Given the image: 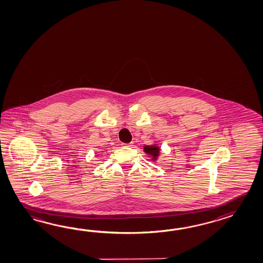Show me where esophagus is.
<instances>
[{
  "instance_id": "34e87169",
  "label": "esophagus",
  "mask_w": 263,
  "mask_h": 263,
  "mask_svg": "<svg viewBox=\"0 0 263 263\" xmlns=\"http://www.w3.org/2000/svg\"><path fill=\"white\" fill-rule=\"evenodd\" d=\"M122 145H124V146H133V145H134V143H129V144H122Z\"/></svg>"
}]
</instances>
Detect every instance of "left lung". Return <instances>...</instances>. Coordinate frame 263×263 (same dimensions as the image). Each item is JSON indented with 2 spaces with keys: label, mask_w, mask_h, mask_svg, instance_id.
<instances>
[{
  "label": "left lung",
  "mask_w": 263,
  "mask_h": 263,
  "mask_svg": "<svg viewBox=\"0 0 263 263\" xmlns=\"http://www.w3.org/2000/svg\"><path fill=\"white\" fill-rule=\"evenodd\" d=\"M144 151L145 153H148L151 156H153V160L156 159L157 156L159 155V147L156 145H145L144 147Z\"/></svg>",
  "instance_id": "8db88e82"
}]
</instances>
